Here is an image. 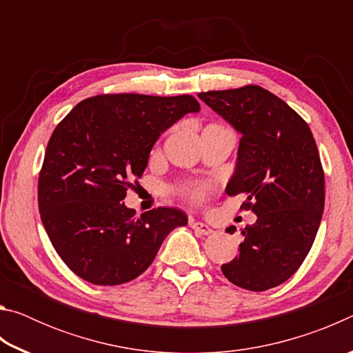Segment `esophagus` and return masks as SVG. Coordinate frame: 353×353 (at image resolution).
<instances>
[{
    "mask_svg": "<svg viewBox=\"0 0 353 353\" xmlns=\"http://www.w3.org/2000/svg\"><path fill=\"white\" fill-rule=\"evenodd\" d=\"M191 227H193V229L201 235H210L213 232L210 225H207L205 223H201V221H193V223H191Z\"/></svg>",
    "mask_w": 353,
    "mask_h": 353,
    "instance_id": "34e87169",
    "label": "esophagus"
}]
</instances>
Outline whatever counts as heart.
Returning a JSON list of instances; mask_svg holds the SVG:
<instances>
[{"mask_svg": "<svg viewBox=\"0 0 353 353\" xmlns=\"http://www.w3.org/2000/svg\"><path fill=\"white\" fill-rule=\"evenodd\" d=\"M194 193L196 194H201V190H194Z\"/></svg>", "mask_w": 353, "mask_h": 353, "instance_id": "1", "label": "heart"}]
</instances>
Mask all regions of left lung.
Instances as JSON below:
<instances>
[{"mask_svg": "<svg viewBox=\"0 0 353 353\" xmlns=\"http://www.w3.org/2000/svg\"><path fill=\"white\" fill-rule=\"evenodd\" d=\"M198 97L241 135L225 193L248 194L244 208L256 214L241 229L240 254L221 270L240 288H274L305 260L324 212V171L313 134L285 101L259 85Z\"/></svg>", "mask_w": 353, "mask_h": 353, "instance_id": "8db88e82", "label": "left lung"}]
</instances>
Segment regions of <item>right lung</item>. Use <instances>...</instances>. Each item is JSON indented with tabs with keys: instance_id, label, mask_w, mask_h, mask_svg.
Instances as JSON below:
<instances>
[{
	"instance_id": "add662e5",
	"label": "right lung",
	"mask_w": 353,
	"mask_h": 353,
	"mask_svg": "<svg viewBox=\"0 0 353 353\" xmlns=\"http://www.w3.org/2000/svg\"><path fill=\"white\" fill-rule=\"evenodd\" d=\"M199 110L188 94H99L57 124L39 177V210L56 252L81 279L130 282L148 270L170 232L187 225V214L168 207L134 219L123 201L159 137Z\"/></svg>"
}]
</instances>
